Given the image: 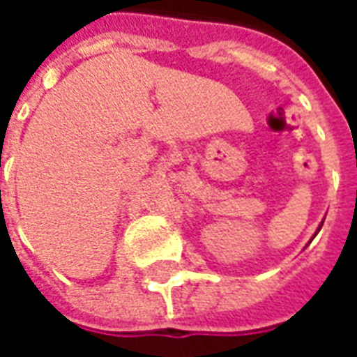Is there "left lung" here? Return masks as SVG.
I'll list each match as a JSON object with an SVG mask.
<instances>
[{
  "instance_id": "obj_1",
  "label": "left lung",
  "mask_w": 357,
  "mask_h": 357,
  "mask_svg": "<svg viewBox=\"0 0 357 357\" xmlns=\"http://www.w3.org/2000/svg\"><path fill=\"white\" fill-rule=\"evenodd\" d=\"M319 229H321V225H319V227H317V231H319Z\"/></svg>"
}]
</instances>
